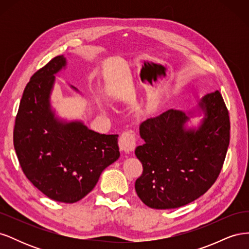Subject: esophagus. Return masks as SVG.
<instances>
[{"mask_svg": "<svg viewBox=\"0 0 249 249\" xmlns=\"http://www.w3.org/2000/svg\"><path fill=\"white\" fill-rule=\"evenodd\" d=\"M119 148L124 154H130L136 147V137L132 132H124L119 137Z\"/></svg>", "mask_w": 249, "mask_h": 249, "instance_id": "34e87169", "label": "esophagus"}]
</instances>
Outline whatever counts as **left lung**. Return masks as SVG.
Masks as SVG:
<instances>
[{"label": "left lung", "instance_id": "obj_1", "mask_svg": "<svg viewBox=\"0 0 249 249\" xmlns=\"http://www.w3.org/2000/svg\"><path fill=\"white\" fill-rule=\"evenodd\" d=\"M198 108L204 116L197 127H188L187 122L200 111L169 109L141 123L144 143L135 155L143 172L135 190L147 207L166 210L188 205L219 176L230 144L229 111L218 90L203 96Z\"/></svg>", "mask_w": 249, "mask_h": 249}]
</instances>
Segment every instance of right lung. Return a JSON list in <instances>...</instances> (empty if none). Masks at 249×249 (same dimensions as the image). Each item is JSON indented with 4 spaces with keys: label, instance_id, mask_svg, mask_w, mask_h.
Here are the masks:
<instances>
[{
    "label": "right lung",
    "instance_id": "obj_1",
    "mask_svg": "<svg viewBox=\"0 0 249 249\" xmlns=\"http://www.w3.org/2000/svg\"><path fill=\"white\" fill-rule=\"evenodd\" d=\"M66 64L63 55L57 56L30 79L16 118L13 144L22 171L37 189L53 200L72 203L93 189L103 170L120 154L118 135L96 133L80 120L56 116L51 94L55 74Z\"/></svg>",
    "mask_w": 249,
    "mask_h": 249
}]
</instances>
